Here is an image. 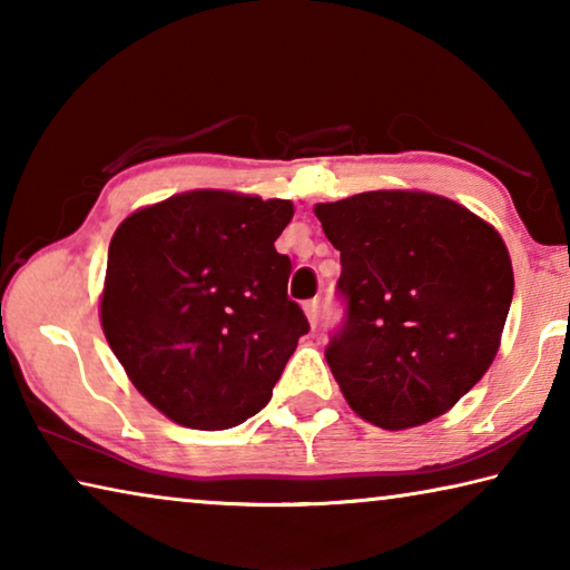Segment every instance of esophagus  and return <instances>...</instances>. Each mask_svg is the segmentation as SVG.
<instances>
[{"label": "esophagus", "mask_w": 570, "mask_h": 570, "mask_svg": "<svg viewBox=\"0 0 570 570\" xmlns=\"http://www.w3.org/2000/svg\"><path fill=\"white\" fill-rule=\"evenodd\" d=\"M304 314H306L308 324L316 326V322H320V298H308V302L304 304Z\"/></svg>", "instance_id": "34e87169"}]
</instances>
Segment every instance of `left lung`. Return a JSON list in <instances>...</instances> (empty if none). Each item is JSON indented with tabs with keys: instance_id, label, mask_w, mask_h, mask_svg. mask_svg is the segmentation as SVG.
<instances>
[{
	"instance_id": "8db88e82",
	"label": "left lung",
	"mask_w": 570,
	"mask_h": 570,
	"mask_svg": "<svg viewBox=\"0 0 570 570\" xmlns=\"http://www.w3.org/2000/svg\"><path fill=\"white\" fill-rule=\"evenodd\" d=\"M314 214L342 258L346 316L326 362L344 400L382 430L445 414L498 354L513 302L503 238L422 190L356 193Z\"/></svg>"
}]
</instances>
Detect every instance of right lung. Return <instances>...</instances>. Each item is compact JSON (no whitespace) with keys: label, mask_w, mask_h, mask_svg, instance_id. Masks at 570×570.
Here are the masks:
<instances>
[{"label":"right lung","mask_w":570,"mask_h":570,"mask_svg":"<svg viewBox=\"0 0 570 570\" xmlns=\"http://www.w3.org/2000/svg\"><path fill=\"white\" fill-rule=\"evenodd\" d=\"M292 200L188 190L115 230L100 322L130 382L168 420L228 430L264 410L308 322L274 240Z\"/></svg>","instance_id":"1"}]
</instances>
